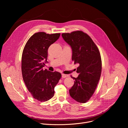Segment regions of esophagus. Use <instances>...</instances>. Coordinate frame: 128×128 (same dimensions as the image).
Masks as SVG:
<instances>
[{"instance_id":"esophagus-1","label":"esophagus","mask_w":128,"mask_h":128,"mask_svg":"<svg viewBox=\"0 0 128 128\" xmlns=\"http://www.w3.org/2000/svg\"><path fill=\"white\" fill-rule=\"evenodd\" d=\"M69 76L68 74H62V78H65L67 77H68Z\"/></svg>"}]
</instances>
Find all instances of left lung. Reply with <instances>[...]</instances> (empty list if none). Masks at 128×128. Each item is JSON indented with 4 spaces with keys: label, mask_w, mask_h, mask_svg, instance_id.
<instances>
[{
    "label": "left lung",
    "mask_w": 128,
    "mask_h": 128,
    "mask_svg": "<svg viewBox=\"0 0 128 128\" xmlns=\"http://www.w3.org/2000/svg\"><path fill=\"white\" fill-rule=\"evenodd\" d=\"M62 36L72 48V61L79 64L76 70L78 77L71 76L75 81L69 94L76 101L86 103L93 95L101 76L100 52L92 38L82 31L62 33Z\"/></svg>",
    "instance_id": "obj_1"
}]
</instances>
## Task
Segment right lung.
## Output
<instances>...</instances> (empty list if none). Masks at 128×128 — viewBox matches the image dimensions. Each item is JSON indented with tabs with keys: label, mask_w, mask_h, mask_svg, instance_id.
<instances>
[{
	"label": "right lung",
	"mask_w": 128,
	"mask_h": 128,
	"mask_svg": "<svg viewBox=\"0 0 128 128\" xmlns=\"http://www.w3.org/2000/svg\"><path fill=\"white\" fill-rule=\"evenodd\" d=\"M60 33H34L27 41L22 56L23 80L32 97L40 102L46 101L54 95V88L61 78L60 72L44 70L47 62L48 50Z\"/></svg>",
	"instance_id": "obj_1"
}]
</instances>
